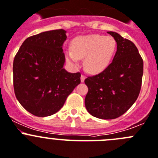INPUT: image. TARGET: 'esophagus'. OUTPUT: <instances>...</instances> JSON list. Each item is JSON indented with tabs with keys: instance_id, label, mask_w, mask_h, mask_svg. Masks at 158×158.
<instances>
[{
	"instance_id": "34e87169",
	"label": "esophagus",
	"mask_w": 158,
	"mask_h": 158,
	"mask_svg": "<svg viewBox=\"0 0 158 158\" xmlns=\"http://www.w3.org/2000/svg\"><path fill=\"white\" fill-rule=\"evenodd\" d=\"M85 79H86V77H85L84 75H82V76H81V82H84Z\"/></svg>"
}]
</instances>
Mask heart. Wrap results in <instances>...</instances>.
Here are the masks:
<instances>
[{"mask_svg":"<svg viewBox=\"0 0 158 158\" xmlns=\"http://www.w3.org/2000/svg\"><path fill=\"white\" fill-rule=\"evenodd\" d=\"M116 49V42L110 36L99 35L76 38L72 50L66 52L68 60L74 65L79 64V58H84V68L93 74L100 73L110 64Z\"/></svg>","mask_w":158,"mask_h":158,"instance_id":"obj_1","label":"heart"}]
</instances>
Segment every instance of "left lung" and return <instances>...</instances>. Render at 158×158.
<instances>
[{
  "mask_svg": "<svg viewBox=\"0 0 158 158\" xmlns=\"http://www.w3.org/2000/svg\"><path fill=\"white\" fill-rule=\"evenodd\" d=\"M117 49L113 62L98 75L85 79L88 93L85 106L88 113L103 120H112L126 113L141 89L143 60L135 44L119 34L108 31Z\"/></svg>",
  "mask_w": 158,
  "mask_h": 158,
  "instance_id": "left-lung-1",
  "label": "left lung"
}]
</instances>
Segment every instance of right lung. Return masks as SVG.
Returning a JSON list of instances; mask_svg holds the SVG:
<instances>
[{
  "mask_svg": "<svg viewBox=\"0 0 158 158\" xmlns=\"http://www.w3.org/2000/svg\"><path fill=\"white\" fill-rule=\"evenodd\" d=\"M64 30L45 31L23 42L13 61V86L17 100L31 114L45 117L63 107L80 83L81 74L64 69Z\"/></svg>",
  "mask_w": 158,
  "mask_h": 158,
  "instance_id": "obj_1",
  "label": "right lung"
}]
</instances>
